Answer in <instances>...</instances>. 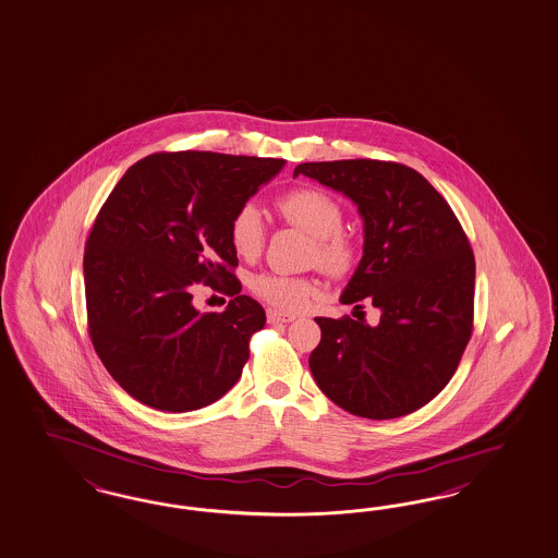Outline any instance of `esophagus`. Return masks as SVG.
<instances>
[{
	"instance_id": "34e87169",
	"label": "esophagus",
	"mask_w": 558,
	"mask_h": 558,
	"mask_svg": "<svg viewBox=\"0 0 558 558\" xmlns=\"http://www.w3.org/2000/svg\"><path fill=\"white\" fill-rule=\"evenodd\" d=\"M290 322H294V315L276 311V308H269L268 324H290Z\"/></svg>"
}]
</instances>
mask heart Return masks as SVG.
Instances as JSON below:
<instances>
[{"instance_id":"1","label":"heart","mask_w":558,"mask_h":558,"mask_svg":"<svg viewBox=\"0 0 558 558\" xmlns=\"http://www.w3.org/2000/svg\"><path fill=\"white\" fill-rule=\"evenodd\" d=\"M278 210L290 225L313 236L311 262L333 278H344L359 259V245L344 227L342 204L326 190L315 185H299L278 199ZM268 236L264 214L257 204L247 202L232 214L229 239L236 255L257 257ZM251 290L280 311H303L319 294V282L308 276H289L264 271L251 278Z\"/></svg>"}]
</instances>
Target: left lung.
I'll list each match as a JSON object with an SVG mask.
<instances>
[{
    "instance_id": "1",
    "label": "left lung",
    "mask_w": 558,
    "mask_h": 558,
    "mask_svg": "<svg viewBox=\"0 0 558 558\" xmlns=\"http://www.w3.org/2000/svg\"><path fill=\"white\" fill-rule=\"evenodd\" d=\"M348 195L365 220V255L342 294L381 311L379 326L317 317L322 340L308 368L333 404L389 421L439 396L474 329L476 262L458 216L423 174L391 160L301 162Z\"/></svg>"
}]
</instances>
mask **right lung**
I'll list each match as a JSON object with an SVG mask.
<instances>
[{
    "mask_svg": "<svg viewBox=\"0 0 558 558\" xmlns=\"http://www.w3.org/2000/svg\"><path fill=\"white\" fill-rule=\"evenodd\" d=\"M282 167V158L156 153L109 193L84 250L88 333L137 402L190 412L239 381L266 311L241 294L229 225ZM199 281L232 295L230 307L193 308Z\"/></svg>",
    "mask_w": 558,
    "mask_h": 558,
    "instance_id": "obj_1",
    "label": "right lung"
}]
</instances>
